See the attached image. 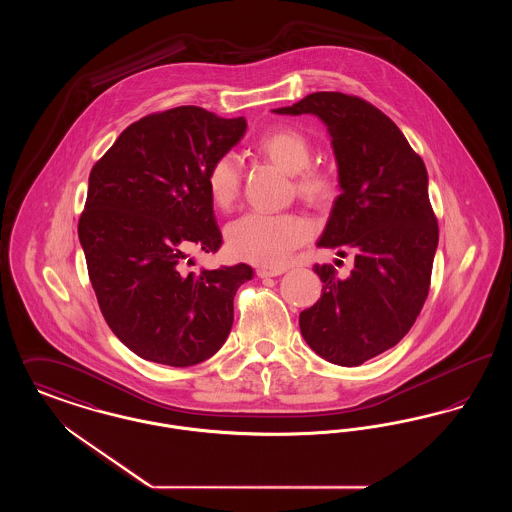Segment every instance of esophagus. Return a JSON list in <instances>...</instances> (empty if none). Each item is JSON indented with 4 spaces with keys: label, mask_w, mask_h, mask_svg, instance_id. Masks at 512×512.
<instances>
[{
    "label": "esophagus",
    "mask_w": 512,
    "mask_h": 512,
    "mask_svg": "<svg viewBox=\"0 0 512 512\" xmlns=\"http://www.w3.org/2000/svg\"><path fill=\"white\" fill-rule=\"evenodd\" d=\"M282 272H284L282 268H257L259 278H274V276H280Z\"/></svg>",
    "instance_id": "esophagus-1"
}]
</instances>
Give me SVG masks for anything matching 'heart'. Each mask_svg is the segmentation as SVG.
<instances>
[{
  "mask_svg": "<svg viewBox=\"0 0 512 512\" xmlns=\"http://www.w3.org/2000/svg\"><path fill=\"white\" fill-rule=\"evenodd\" d=\"M255 149L282 171L293 174V188L309 205L324 207L340 190L332 169L313 167L309 138L292 126L263 132ZM242 184V169L232 153L217 157L205 174L207 194L220 211L234 207ZM311 226L292 213H247L226 228V244L234 257L261 267H282L297 245L307 242Z\"/></svg>",
  "mask_w": 512,
  "mask_h": 512,
  "instance_id": "1",
  "label": "heart"
}]
</instances>
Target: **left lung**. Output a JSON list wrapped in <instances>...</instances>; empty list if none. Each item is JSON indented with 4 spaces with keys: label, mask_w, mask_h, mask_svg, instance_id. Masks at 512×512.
<instances>
[{
    "label": "left lung",
    "mask_w": 512,
    "mask_h": 512,
    "mask_svg": "<svg viewBox=\"0 0 512 512\" xmlns=\"http://www.w3.org/2000/svg\"><path fill=\"white\" fill-rule=\"evenodd\" d=\"M274 113L326 124L341 194L317 245L355 257L347 278L315 265L322 295L299 315L301 334L328 363L363 365L405 338L428 297L439 238L428 172L397 124L365 99L315 92Z\"/></svg>",
    "instance_id": "left-lung-1"
}]
</instances>
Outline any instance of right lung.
I'll return each mask as SVG.
<instances>
[{"label": "right lung", "instance_id": "obj_1", "mask_svg": "<svg viewBox=\"0 0 512 512\" xmlns=\"http://www.w3.org/2000/svg\"><path fill=\"white\" fill-rule=\"evenodd\" d=\"M245 128L244 117L174 107L132 122L90 172L78 220L90 282L113 334L146 361L197 365L230 334L253 268L194 274L184 261L222 244L205 174Z\"/></svg>", "mask_w": 512, "mask_h": 512}]
</instances>
